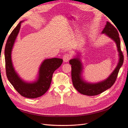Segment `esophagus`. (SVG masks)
<instances>
[{"instance_id": "obj_1", "label": "esophagus", "mask_w": 128, "mask_h": 128, "mask_svg": "<svg viewBox=\"0 0 128 128\" xmlns=\"http://www.w3.org/2000/svg\"><path fill=\"white\" fill-rule=\"evenodd\" d=\"M71 56L68 54H65L63 56V60L64 62H67L69 61V60L70 59Z\"/></svg>"}]
</instances>
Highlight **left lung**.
Returning <instances> with one entry per match:
<instances>
[{
  "instance_id": "8db88e82",
  "label": "left lung",
  "mask_w": 128,
  "mask_h": 128,
  "mask_svg": "<svg viewBox=\"0 0 128 128\" xmlns=\"http://www.w3.org/2000/svg\"><path fill=\"white\" fill-rule=\"evenodd\" d=\"M102 34L113 40L116 45L118 52V62L116 67L107 78L97 83L86 82L83 77V65L80 59V53H79L70 60L69 64L72 65V78L73 86L81 94L88 96H96L107 90L113 86L116 80L120 69L123 63V56L121 50V42L118 30L109 22L102 31Z\"/></svg>"
}]
</instances>
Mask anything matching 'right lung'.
Here are the masks:
<instances>
[{
    "label": "right lung",
    "mask_w": 128,
    "mask_h": 128,
    "mask_svg": "<svg viewBox=\"0 0 128 128\" xmlns=\"http://www.w3.org/2000/svg\"><path fill=\"white\" fill-rule=\"evenodd\" d=\"M21 21L10 35L5 46V59L6 75L10 84L22 96L28 98H36L45 94L51 83L53 72L60 67L63 60L54 58L46 59L40 66L36 80L26 82L15 71L12 60V52L21 28Z\"/></svg>",
    "instance_id": "obj_1"
}]
</instances>
